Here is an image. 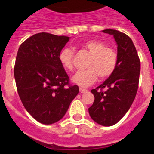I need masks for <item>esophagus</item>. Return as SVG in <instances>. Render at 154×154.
Segmentation results:
<instances>
[{"label": "esophagus", "instance_id": "esophagus-1", "mask_svg": "<svg viewBox=\"0 0 154 154\" xmlns=\"http://www.w3.org/2000/svg\"><path fill=\"white\" fill-rule=\"evenodd\" d=\"M79 92H81V93H84V92H87V89H82V88H79Z\"/></svg>", "mask_w": 154, "mask_h": 154}]
</instances>
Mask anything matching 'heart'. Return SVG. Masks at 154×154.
I'll return each instance as SVG.
<instances>
[{
  "mask_svg": "<svg viewBox=\"0 0 154 154\" xmlns=\"http://www.w3.org/2000/svg\"><path fill=\"white\" fill-rule=\"evenodd\" d=\"M82 49L91 55L87 62V69L79 71L72 78V81L79 86L85 87L93 84L99 78H109L115 72L118 64V53L115 48L108 47L104 42L97 39L85 41L81 45ZM58 59L64 69L72 71L74 68V53L69 48H63Z\"/></svg>",
  "mask_w": 154,
  "mask_h": 154,
  "instance_id": "b5f03b06",
  "label": "heart"
}]
</instances>
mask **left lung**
<instances>
[{"mask_svg":"<svg viewBox=\"0 0 154 154\" xmlns=\"http://www.w3.org/2000/svg\"><path fill=\"white\" fill-rule=\"evenodd\" d=\"M103 32L113 35L117 45L118 64L115 72L103 84L91 90L95 100L89 113L98 124L110 126L124 116L133 103L138 89L140 62L128 35L113 29Z\"/></svg>","mask_w":154,"mask_h":154,"instance_id":"obj_1","label":"left lung"}]
</instances>
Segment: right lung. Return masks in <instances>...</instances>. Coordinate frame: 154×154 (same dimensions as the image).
<instances>
[{
    "label": "right lung",
    "instance_id": "add662e5",
    "mask_svg": "<svg viewBox=\"0 0 154 154\" xmlns=\"http://www.w3.org/2000/svg\"><path fill=\"white\" fill-rule=\"evenodd\" d=\"M69 37L42 32L20 45L14 74L19 97L34 119L43 124L63 118L79 93L71 85L58 55Z\"/></svg>",
    "mask_w": 154,
    "mask_h": 154
}]
</instances>
